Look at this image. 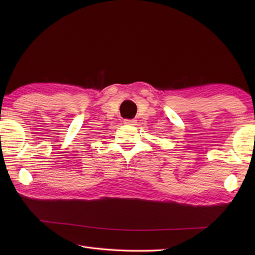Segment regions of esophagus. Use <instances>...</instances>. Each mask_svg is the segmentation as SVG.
I'll return each mask as SVG.
<instances>
[{
    "label": "esophagus",
    "mask_w": 255,
    "mask_h": 255,
    "mask_svg": "<svg viewBox=\"0 0 255 255\" xmlns=\"http://www.w3.org/2000/svg\"><path fill=\"white\" fill-rule=\"evenodd\" d=\"M124 124L129 125V126H133V125H136V121L134 119H125Z\"/></svg>",
    "instance_id": "1"
}]
</instances>
